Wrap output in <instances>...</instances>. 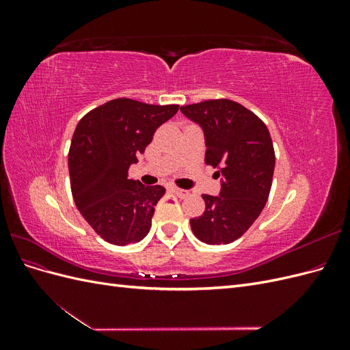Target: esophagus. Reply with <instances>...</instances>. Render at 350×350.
<instances>
[{"instance_id": "obj_1", "label": "esophagus", "mask_w": 350, "mask_h": 350, "mask_svg": "<svg viewBox=\"0 0 350 350\" xmlns=\"http://www.w3.org/2000/svg\"><path fill=\"white\" fill-rule=\"evenodd\" d=\"M169 189H171V191L174 193V194H176L179 198H185V197H188L189 196V193L187 191V189H181V188H178V187H169Z\"/></svg>"}]
</instances>
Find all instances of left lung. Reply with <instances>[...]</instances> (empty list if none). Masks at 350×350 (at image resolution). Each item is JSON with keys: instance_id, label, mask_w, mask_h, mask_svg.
Here are the masks:
<instances>
[{"instance_id": "1", "label": "left lung", "mask_w": 350, "mask_h": 350, "mask_svg": "<svg viewBox=\"0 0 350 350\" xmlns=\"http://www.w3.org/2000/svg\"><path fill=\"white\" fill-rule=\"evenodd\" d=\"M181 112L204 133L206 165L217 167V197L203 194L204 213L189 220L194 235L208 245L241 238L267 203L274 172V149L258 116L229 99L185 105Z\"/></svg>"}]
</instances>
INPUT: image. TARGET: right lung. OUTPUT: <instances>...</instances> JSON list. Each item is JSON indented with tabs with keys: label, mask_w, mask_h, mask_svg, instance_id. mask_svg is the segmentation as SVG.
<instances>
[{
	"label": "right lung",
	"mask_w": 350,
	"mask_h": 350,
	"mask_svg": "<svg viewBox=\"0 0 350 350\" xmlns=\"http://www.w3.org/2000/svg\"><path fill=\"white\" fill-rule=\"evenodd\" d=\"M178 108L120 98L88 112L76 126L68 152L74 203L113 245L135 243L149 234L154 206L166 189L130 179L129 169Z\"/></svg>",
	"instance_id": "1"
}]
</instances>
